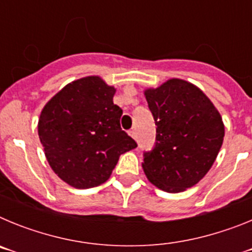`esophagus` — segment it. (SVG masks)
Returning <instances> with one entry per match:
<instances>
[{
	"label": "esophagus",
	"instance_id": "obj_1",
	"mask_svg": "<svg viewBox=\"0 0 252 252\" xmlns=\"http://www.w3.org/2000/svg\"><path fill=\"white\" fill-rule=\"evenodd\" d=\"M128 133H130V136L132 137V139H135V140H136V137H137V135H136V131H135V130H130V132H128Z\"/></svg>",
	"mask_w": 252,
	"mask_h": 252
}]
</instances>
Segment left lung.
I'll return each instance as SVG.
<instances>
[{
    "label": "left lung",
    "instance_id": "1",
    "mask_svg": "<svg viewBox=\"0 0 252 252\" xmlns=\"http://www.w3.org/2000/svg\"><path fill=\"white\" fill-rule=\"evenodd\" d=\"M144 94L158 126L157 145L142 160L144 173L164 192H184L203 179L220 153L221 115L203 91L179 78Z\"/></svg>",
    "mask_w": 252,
    "mask_h": 252
}]
</instances>
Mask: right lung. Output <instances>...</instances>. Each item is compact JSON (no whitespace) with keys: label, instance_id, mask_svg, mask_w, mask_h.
<instances>
[{"label":"right lung","instance_id":"add662e5","mask_svg":"<svg viewBox=\"0 0 252 252\" xmlns=\"http://www.w3.org/2000/svg\"><path fill=\"white\" fill-rule=\"evenodd\" d=\"M116 88L98 75L63 87L40 113L37 133L49 165L73 188L98 187L112 174L121 154L136 148L121 130Z\"/></svg>","mask_w":252,"mask_h":252}]
</instances>
